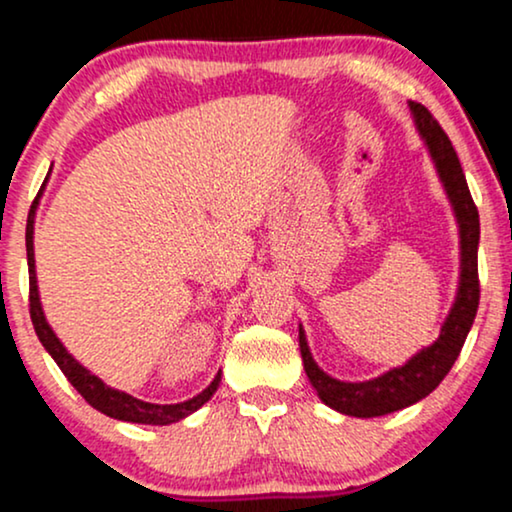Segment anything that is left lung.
<instances>
[{
  "label": "left lung",
  "instance_id": "1",
  "mask_svg": "<svg viewBox=\"0 0 512 512\" xmlns=\"http://www.w3.org/2000/svg\"><path fill=\"white\" fill-rule=\"evenodd\" d=\"M410 118L415 132L425 144L427 154L437 170L441 187L449 199L453 218L458 225V285L453 296L451 311L441 323L439 337L432 344L422 346L418 353L408 358L403 365L389 368L382 375L363 382H344L315 363L311 346H308L304 325H299V349L304 358V370L311 380L318 399L332 410L351 418H377L389 415L394 410L408 408L430 396L439 382L449 375L456 363L465 337L475 323L479 306V280H477V246H479V213L475 201L470 197L465 173L460 168L456 149L441 125L434 121L432 113L422 104L410 102Z\"/></svg>",
  "mask_w": 512,
  "mask_h": 512
}]
</instances>
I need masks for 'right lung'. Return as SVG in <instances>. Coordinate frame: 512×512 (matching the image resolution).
<instances>
[{
    "mask_svg": "<svg viewBox=\"0 0 512 512\" xmlns=\"http://www.w3.org/2000/svg\"><path fill=\"white\" fill-rule=\"evenodd\" d=\"M42 192H44V185L28 213V225H25V251H28V273H30V318H33L35 332L37 337H40L44 349H47L49 356L54 358L63 375L68 377V382L78 389L82 399L90 403L92 408H97L99 413L109 415L113 420L137 422V425H173V422H180L185 420L187 415L197 413V410L218 391L220 375H223L220 370L216 372V377H213V382L208 384L204 391H199L197 396H192V399L180 401V403H149L128 394V391L113 389L104 380H99V377L92 375V372L73 356V353H68L61 339L56 337L52 325L47 323V315L42 311L40 287H37V270H35V244H33L35 213H37V206H40Z\"/></svg>",
    "mask_w": 512,
    "mask_h": 512,
    "instance_id": "obj_1",
    "label": "right lung"
}]
</instances>
